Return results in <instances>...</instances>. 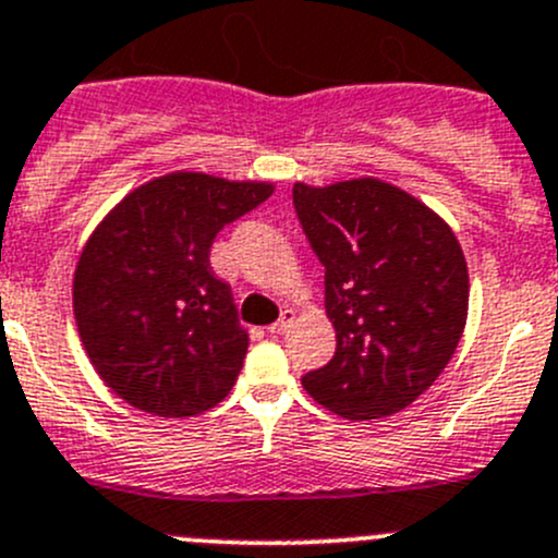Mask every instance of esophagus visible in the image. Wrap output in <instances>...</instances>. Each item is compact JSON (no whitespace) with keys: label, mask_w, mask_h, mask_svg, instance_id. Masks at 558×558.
<instances>
[{"label":"esophagus","mask_w":558,"mask_h":558,"mask_svg":"<svg viewBox=\"0 0 558 558\" xmlns=\"http://www.w3.org/2000/svg\"><path fill=\"white\" fill-rule=\"evenodd\" d=\"M291 322H294V311H289V308L280 311V319L275 322V325H269L267 332H272V336H278V332H283L286 327L291 325Z\"/></svg>","instance_id":"esophagus-1"}]
</instances>
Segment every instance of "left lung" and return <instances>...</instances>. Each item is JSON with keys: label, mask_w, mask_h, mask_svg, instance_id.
<instances>
[{"label": "left lung", "mask_w": 558, "mask_h": 558, "mask_svg": "<svg viewBox=\"0 0 558 558\" xmlns=\"http://www.w3.org/2000/svg\"><path fill=\"white\" fill-rule=\"evenodd\" d=\"M291 195L336 327V355L303 388L350 421L399 413L440 377L465 330L460 242L418 197L379 179L296 181Z\"/></svg>", "instance_id": "8db88e82"}]
</instances>
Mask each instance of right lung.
Instances as JSON below:
<instances>
[{
    "instance_id": "add662e5",
    "label": "right lung",
    "mask_w": 558,
    "mask_h": 558,
    "mask_svg": "<svg viewBox=\"0 0 558 558\" xmlns=\"http://www.w3.org/2000/svg\"><path fill=\"white\" fill-rule=\"evenodd\" d=\"M272 190L179 170L129 192L98 222L76 264L74 316L98 377L123 402L186 418L228 397L250 341L208 253Z\"/></svg>"
}]
</instances>
